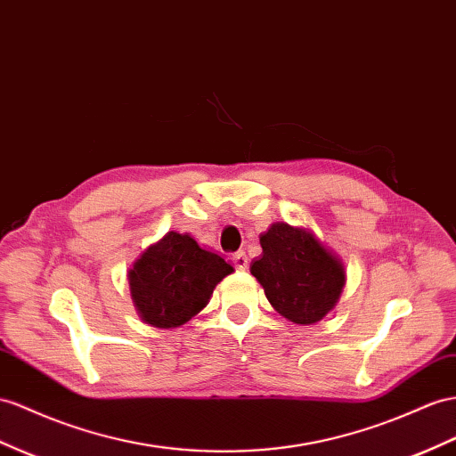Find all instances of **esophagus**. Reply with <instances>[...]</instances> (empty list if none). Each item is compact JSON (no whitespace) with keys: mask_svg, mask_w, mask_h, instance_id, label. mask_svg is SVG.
<instances>
[{"mask_svg":"<svg viewBox=\"0 0 456 456\" xmlns=\"http://www.w3.org/2000/svg\"><path fill=\"white\" fill-rule=\"evenodd\" d=\"M232 262H235V267L240 272H244L248 267V258H247V252H237L235 256H232Z\"/></svg>","mask_w":456,"mask_h":456,"instance_id":"obj_1","label":"esophagus"}]
</instances>
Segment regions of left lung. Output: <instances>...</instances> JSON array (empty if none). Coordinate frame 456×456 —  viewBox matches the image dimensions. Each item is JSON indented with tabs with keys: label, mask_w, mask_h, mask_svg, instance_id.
Here are the masks:
<instances>
[{
	"label": "left lung",
	"mask_w": 456,
	"mask_h": 456,
	"mask_svg": "<svg viewBox=\"0 0 456 456\" xmlns=\"http://www.w3.org/2000/svg\"><path fill=\"white\" fill-rule=\"evenodd\" d=\"M262 254L250 264L272 306L287 320L310 325L328 314L345 285L341 262L305 229L273 224L260 235Z\"/></svg>",
	"instance_id": "1"
}]
</instances>
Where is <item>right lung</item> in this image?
<instances>
[{
  "label": "right lung",
  "instance_id": "add662e5",
  "mask_svg": "<svg viewBox=\"0 0 456 456\" xmlns=\"http://www.w3.org/2000/svg\"><path fill=\"white\" fill-rule=\"evenodd\" d=\"M232 273L224 256L202 248L191 235L169 231L128 272L134 306L154 328H179L196 316L216 285Z\"/></svg>",
  "mask_w": 456,
  "mask_h": 456
}]
</instances>
